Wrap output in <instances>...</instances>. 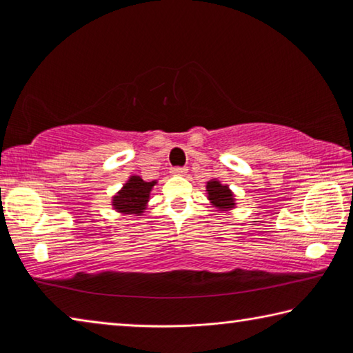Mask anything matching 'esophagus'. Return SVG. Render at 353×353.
I'll use <instances>...</instances> for the list:
<instances>
[{
  "instance_id": "esophagus-1",
  "label": "esophagus",
  "mask_w": 353,
  "mask_h": 353,
  "mask_svg": "<svg viewBox=\"0 0 353 353\" xmlns=\"http://www.w3.org/2000/svg\"><path fill=\"white\" fill-rule=\"evenodd\" d=\"M187 168H182V166H174V168H171V172L172 174H176V176H183V174H187Z\"/></svg>"
}]
</instances>
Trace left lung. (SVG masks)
<instances>
[{
  "mask_svg": "<svg viewBox=\"0 0 353 353\" xmlns=\"http://www.w3.org/2000/svg\"><path fill=\"white\" fill-rule=\"evenodd\" d=\"M207 191H208V199L212 201V204L218 208L219 212H225L235 205L234 194L229 190L227 185L219 183L218 181L207 182Z\"/></svg>",
  "mask_w": 353,
  "mask_h": 353,
  "instance_id": "8db88e82",
  "label": "left lung"
}]
</instances>
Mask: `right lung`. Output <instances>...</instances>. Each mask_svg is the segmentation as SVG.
<instances>
[{
    "label": "right lung",
    "mask_w": 353,
    "mask_h": 353,
    "mask_svg": "<svg viewBox=\"0 0 353 353\" xmlns=\"http://www.w3.org/2000/svg\"><path fill=\"white\" fill-rule=\"evenodd\" d=\"M155 181L146 182L139 176H132L124 185L123 190L113 198V207L118 212L128 213V214H139L145 210V205L149 199V193H151Z\"/></svg>",
    "instance_id": "obj_1"
}]
</instances>
